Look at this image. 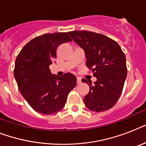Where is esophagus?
Returning a JSON list of instances; mask_svg holds the SVG:
<instances>
[{
  "label": "esophagus",
  "instance_id": "1",
  "mask_svg": "<svg viewBox=\"0 0 146 146\" xmlns=\"http://www.w3.org/2000/svg\"><path fill=\"white\" fill-rule=\"evenodd\" d=\"M76 82H77V84H80L81 83V79L80 78H76Z\"/></svg>",
  "mask_w": 146,
  "mask_h": 146
}]
</instances>
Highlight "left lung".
Instances as JSON below:
<instances>
[{"label": "left lung", "instance_id": "8db88e82", "mask_svg": "<svg viewBox=\"0 0 146 146\" xmlns=\"http://www.w3.org/2000/svg\"><path fill=\"white\" fill-rule=\"evenodd\" d=\"M68 34L85 51L86 66L97 78L89 86L85 104L96 112L105 111L115 105L122 93L127 75L126 57L120 45L110 38L89 31H73Z\"/></svg>", "mask_w": 146, "mask_h": 146}]
</instances>
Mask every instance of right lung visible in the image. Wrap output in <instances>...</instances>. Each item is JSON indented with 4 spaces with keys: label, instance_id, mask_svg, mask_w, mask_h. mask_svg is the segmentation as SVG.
<instances>
[{
    "label": "right lung",
    "instance_id": "obj_1",
    "mask_svg": "<svg viewBox=\"0 0 146 146\" xmlns=\"http://www.w3.org/2000/svg\"><path fill=\"white\" fill-rule=\"evenodd\" d=\"M71 41L66 33H48L34 38L17 55L15 80L22 96L38 113L52 114L60 111L76 85L72 73L59 77L51 74L49 69L57 57L58 46Z\"/></svg>",
    "mask_w": 146,
    "mask_h": 146
}]
</instances>
